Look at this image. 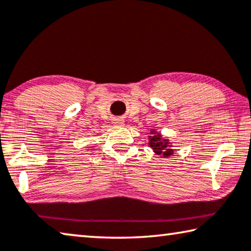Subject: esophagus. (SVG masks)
Returning a JSON list of instances; mask_svg holds the SVG:
<instances>
[{"label": "esophagus", "mask_w": 251, "mask_h": 251, "mask_svg": "<svg viewBox=\"0 0 251 251\" xmlns=\"http://www.w3.org/2000/svg\"><path fill=\"white\" fill-rule=\"evenodd\" d=\"M113 123H114V125H116V126H123V125H124V119H123V118H114Z\"/></svg>", "instance_id": "obj_1"}]
</instances>
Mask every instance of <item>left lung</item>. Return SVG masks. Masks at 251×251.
<instances>
[{
    "label": "left lung",
    "instance_id": "8db88e82",
    "mask_svg": "<svg viewBox=\"0 0 251 251\" xmlns=\"http://www.w3.org/2000/svg\"><path fill=\"white\" fill-rule=\"evenodd\" d=\"M152 136H150L149 144L154 150V152L157 155H162V156L168 157L173 154L174 150L171 149L170 142L168 140L162 138L160 134H155V132L152 130Z\"/></svg>",
    "mask_w": 251,
    "mask_h": 251
}]
</instances>
